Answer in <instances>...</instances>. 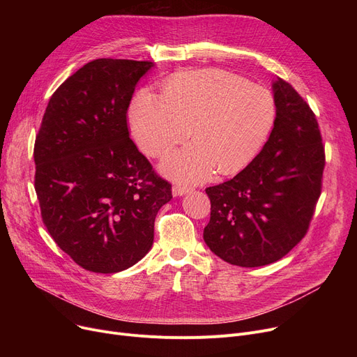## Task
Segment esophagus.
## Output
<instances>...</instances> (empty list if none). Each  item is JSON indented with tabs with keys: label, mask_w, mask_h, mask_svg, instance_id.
I'll return each mask as SVG.
<instances>
[{
	"label": "esophagus",
	"mask_w": 357,
	"mask_h": 357,
	"mask_svg": "<svg viewBox=\"0 0 357 357\" xmlns=\"http://www.w3.org/2000/svg\"><path fill=\"white\" fill-rule=\"evenodd\" d=\"M191 191L190 186H183V185H174L172 186V194L174 197H182L185 194H188Z\"/></svg>",
	"instance_id": "esophagus-1"
}]
</instances>
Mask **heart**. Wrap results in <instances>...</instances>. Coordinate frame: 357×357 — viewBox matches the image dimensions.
<instances>
[{"label": "heart", "instance_id": "obj_1", "mask_svg": "<svg viewBox=\"0 0 357 357\" xmlns=\"http://www.w3.org/2000/svg\"><path fill=\"white\" fill-rule=\"evenodd\" d=\"M130 119L139 146L155 158L191 133L195 142L166 158L162 171L181 182H202L215 169L231 175L256 158L275 124L276 105L268 89L238 75L188 70L169 79L163 93L140 91Z\"/></svg>", "mask_w": 357, "mask_h": 357}]
</instances>
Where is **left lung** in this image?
<instances>
[{"instance_id": "left-lung-1", "label": "left lung", "mask_w": 357, "mask_h": 357, "mask_svg": "<svg viewBox=\"0 0 357 357\" xmlns=\"http://www.w3.org/2000/svg\"><path fill=\"white\" fill-rule=\"evenodd\" d=\"M276 119L261 152L233 179L205 190L204 241L227 264L265 266L307 234L321 194L324 146L315 114L287 81L273 85Z\"/></svg>"}]
</instances>
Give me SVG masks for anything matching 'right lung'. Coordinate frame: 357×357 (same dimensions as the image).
Segmentation results:
<instances>
[{"label": "right lung", "mask_w": 357, "mask_h": 357, "mask_svg": "<svg viewBox=\"0 0 357 357\" xmlns=\"http://www.w3.org/2000/svg\"><path fill=\"white\" fill-rule=\"evenodd\" d=\"M153 62L96 59L54 91L34 143L45 226L75 264L96 273L136 265L153 245L172 185L128 136L127 109Z\"/></svg>", "instance_id": "obj_1"}]
</instances>
